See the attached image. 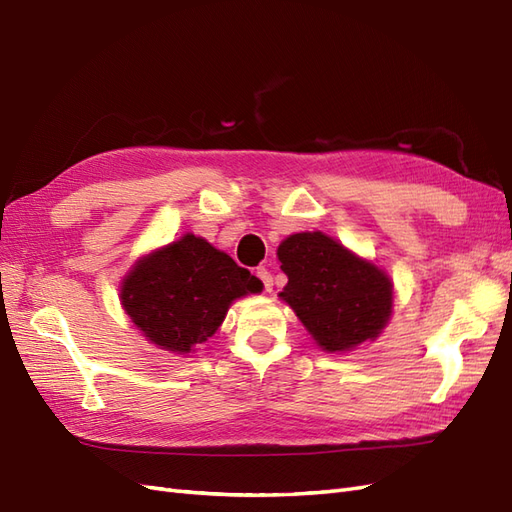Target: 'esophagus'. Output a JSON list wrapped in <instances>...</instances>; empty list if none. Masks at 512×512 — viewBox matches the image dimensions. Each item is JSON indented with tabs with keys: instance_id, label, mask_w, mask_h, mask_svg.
<instances>
[{
	"instance_id": "esophagus-1",
	"label": "esophagus",
	"mask_w": 512,
	"mask_h": 512,
	"mask_svg": "<svg viewBox=\"0 0 512 512\" xmlns=\"http://www.w3.org/2000/svg\"><path fill=\"white\" fill-rule=\"evenodd\" d=\"M256 275L262 280V284H265L267 293H271V290H273V278H271V273H269L265 267H260V269L256 271Z\"/></svg>"
}]
</instances>
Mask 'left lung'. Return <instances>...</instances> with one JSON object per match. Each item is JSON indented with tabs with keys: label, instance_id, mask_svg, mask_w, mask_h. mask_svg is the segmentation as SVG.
Here are the masks:
<instances>
[{
	"label": "left lung",
	"instance_id": "left-lung-1",
	"mask_svg": "<svg viewBox=\"0 0 512 512\" xmlns=\"http://www.w3.org/2000/svg\"><path fill=\"white\" fill-rule=\"evenodd\" d=\"M288 284L278 295L316 347L347 353L381 336L394 312V284L372 260L325 232H297L278 247Z\"/></svg>",
	"mask_w": 512,
	"mask_h": 512
}]
</instances>
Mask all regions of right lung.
Returning a JSON list of instances; mask_svg holds the SVG:
<instances>
[{"mask_svg":"<svg viewBox=\"0 0 512 512\" xmlns=\"http://www.w3.org/2000/svg\"><path fill=\"white\" fill-rule=\"evenodd\" d=\"M262 293V282L226 252L183 234L133 262L120 282V303L155 347L189 355L224 323L232 301Z\"/></svg>","mask_w":512,"mask_h":512,"instance_id":"1","label":"right lung"}]
</instances>
